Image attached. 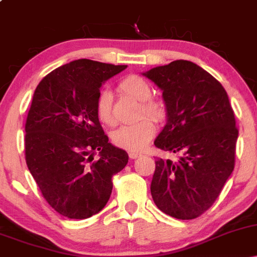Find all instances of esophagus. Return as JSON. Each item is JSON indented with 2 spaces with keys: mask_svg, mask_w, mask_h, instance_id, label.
<instances>
[{
  "mask_svg": "<svg viewBox=\"0 0 257 257\" xmlns=\"http://www.w3.org/2000/svg\"><path fill=\"white\" fill-rule=\"evenodd\" d=\"M129 157L132 159H137L138 157H141V153L139 152H129Z\"/></svg>",
  "mask_w": 257,
  "mask_h": 257,
  "instance_id": "esophagus-1",
  "label": "esophagus"
}]
</instances>
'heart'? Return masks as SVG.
<instances>
[{"mask_svg": "<svg viewBox=\"0 0 257 257\" xmlns=\"http://www.w3.org/2000/svg\"><path fill=\"white\" fill-rule=\"evenodd\" d=\"M119 90L125 95L140 102L138 116H149L151 118L164 120L167 117V105L163 100L153 99L152 87L145 78L138 75H131L119 83ZM95 111L98 119L102 124L113 125L114 117L112 113V94L110 90H101L96 98ZM151 118L140 119L131 125H123L112 134V141L116 146L131 152L143 151L156 134V124Z\"/></svg>", "mask_w": 257, "mask_h": 257, "instance_id": "b5f03b06", "label": "heart"}]
</instances>
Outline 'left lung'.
Returning a JSON list of instances; mask_svg holds the SVG:
<instances>
[{
	"label": "left lung",
	"instance_id": "left-lung-1",
	"mask_svg": "<svg viewBox=\"0 0 257 257\" xmlns=\"http://www.w3.org/2000/svg\"><path fill=\"white\" fill-rule=\"evenodd\" d=\"M144 76L163 90L168 110L155 145L181 155L174 162L156 161L153 202L175 219H196L214 204L234 169L238 129L228 95L192 61H172Z\"/></svg>",
	"mask_w": 257,
	"mask_h": 257
}]
</instances>
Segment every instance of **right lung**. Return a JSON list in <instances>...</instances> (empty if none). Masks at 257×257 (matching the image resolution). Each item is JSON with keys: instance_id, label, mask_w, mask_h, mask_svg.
I'll list each match as a JSON object with an SVG mask.
<instances>
[{"instance_id": "1", "label": "right lung", "mask_w": 257, "mask_h": 257, "mask_svg": "<svg viewBox=\"0 0 257 257\" xmlns=\"http://www.w3.org/2000/svg\"><path fill=\"white\" fill-rule=\"evenodd\" d=\"M125 67L78 59L53 70L35 90L25 123L26 164L44 199L65 217L98 214L110 199L112 176L128 163L95 111L101 84Z\"/></svg>"}]
</instances>
